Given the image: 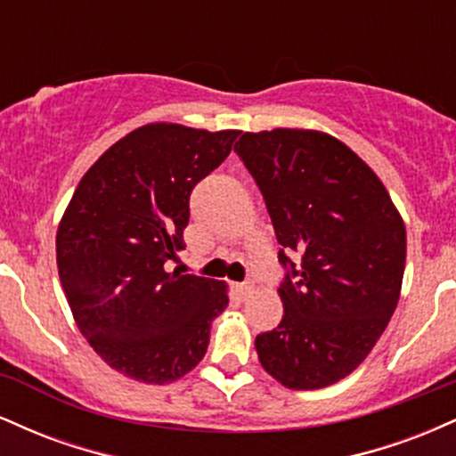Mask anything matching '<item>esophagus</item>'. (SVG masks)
<instances>
[{
    "label": "esophagus",
    "mask_w": 456,
    "mask_h": 456,
    "mask_svg": "<svg viewBox=\"0 0 456 456\" xmlns=\"http://www.w3.org/2000/svg\"><path fill=\"white\" fill-rule=\"evenodd\" d=\"M235 291H238V296L242 300H246V297H250V294H253V285L250 282H240V285H235Z\"/></svg>",
    "instance_id": "34e87169"
}]
</instances>
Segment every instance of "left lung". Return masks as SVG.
Listing matches in <instances>:
<instances>
[{
  "mask_svg": "<svg viewBox=\"0 0 456 456\" xmlns=\"http://www.w3.org/2000/svg\"><path fill=\"white\" fill-rule=\"evenodd\" d=\"M233 150L265 199L287 268L285 315L255 338L259 362L291 390L326 388L358 369L388 326L405 272V224L375 171L332 134L261 130Z\"/></svg>",
  "mask_w": 456,
  "mask_h": 456,
  "instance_id": "left-lung-1",
  "label": "left lung"
}]
</instances>
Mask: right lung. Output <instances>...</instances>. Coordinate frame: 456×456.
<instances>
[{
  "label": "right lung",
  "mask_w": 456,
  "mask_h": 456,
  "mask_svg": "<svg viewBox=\"0 0 456 456\" xmlns=\"http://www.w3.org/2000/svg\"><path fill=\"white\" fill-rule=\"evenodd\" d=\"M240 130L145 124L78 182L57 227V270L78 330L118 373L171 384L206 355L223 281L169 272L186 248L188 199Z\"/></svg>",
  "instance_id": "obj_1"
}]
</instances>
